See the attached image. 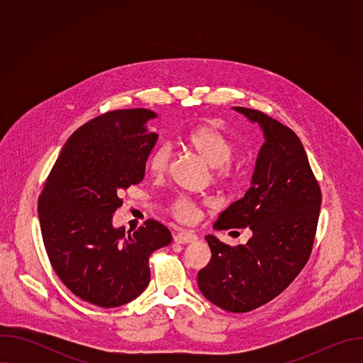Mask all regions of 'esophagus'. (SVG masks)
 I'll return each mask as SVG.
<instances>
[{"mask_svg": "<svg viewBox=\"0 0 363 363\" xmlns=\"http://www.w3.org/2000/svg\"><path fill=\"white\" fill-rule=\"evenodd\" d=\"M174 238H175V241L179 242V244H188V242H194V241L198 240V237H196L195 233L186 231V230H182V231L177 233Z\"/></svg>", "mask_w": 363, "mask_h": 363, "instance_id": "34e87169", "label": "esophagus"}]
</instances>
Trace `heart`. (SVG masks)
Segmentation results:
<instances>
[{"label": "heart", "instance_id": "b5f03b06", "mask_svg": "<svg viewBox=\"0 0 363 363\" xmlns=\"http://www.w3.org/2000/svg\"><path fill=\"white\" fill-rule=\"evenodd\" d=\"M185 140L203 161L213 167L214 178L218 184L231 185L242 177L244 165L231 160L235 152L234 142L217 125H199L189 130ZM172 158L174 150L169 143L155 147L149 157L150 172L157 177L167 174ZM169 213L181 223H192L198 217L196 203L185 195L174 198L169 203Z\"/></svg>", "mask_w": 363, "mask_h": 363}]
</instances>
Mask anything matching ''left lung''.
Here are the masks:
<instances>
[{
	"instance_id": "8db88e82",
	"label": "left lung",
	"mask_w": 363,
	"mask_h": 363,
	"mask_svg": "<svg viewBox=\"0 0 363 363\" xmlns=\"http://www.w3.org/2000/svg\"><path fill=\"white\" fill-rule=\"evenodd\" d=\"M264 132L250 189L220 214L216 230L250 228L245 245L205 240L211 262L198 273L201 293L216 306L245 313L279 296L312 254L322 192L304 147L287 126L260 111L234 108Z\"/></svg>"
}]
</instances>
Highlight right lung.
Here are the masks:
<instances>
[{"label":"right lung","mask_w":363,"mask_h":363,"mask_svg":"<svg viewBox=\"0 0 363 363\" xmlns=\"http://www.w3.org/2000/svg\"><path fill=\"white\" fill-rule=\"evenodd\" d=\"M149 109L103 113L66 142L38 198V218L51 267L82 300L118 307L149 284V257L172 241L157 220L130 234L113 228L123 189L145 177L158 135Z\"/></svg>","instance_id":"right-lung-1"}]
</instances>
